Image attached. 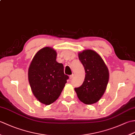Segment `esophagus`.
Wrapping results in <instances>:
<instances>
[{
    "label": "esophagus",
    "mask_w": 135,
    "mask_h": 135,
    "mask_svg": "<svg viewBox=\"0 0 135 135\" xmlns=\"http://www.w3.org/2000/svg\"><path fill=\"white\" fill-rule=\"evenodd\" d=\"M74 74H72V75H70V79H73V78H74Z\"/></svg>",
    "instance_id": "1"
}]
</instances>
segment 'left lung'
<instances>
[{
	"label": "left lung",
	"mask_w": 135,
	"mask_h": 135,
	"mask_svg": "<svg viewBox=\"0 0 135 135\" xmlns=\"http://www.w3.org/2000/svg\"><path fill=\"white\" fill-rule=\"evenodd\" d=\"M84 65L85 77L82 85L75 88L78 99L86 104L97 102L104 93L109 79L107 66L98 53L92 50H85L78 54Z\"/></svg>",
	"instance_id": "8db88e82"
}]
</instances>
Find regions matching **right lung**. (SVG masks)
Listing matches in <instances>:
<instances>
[{
  "mask_svg": "<svg viewBox=\"0 0 135 135\" xmlns=\"http://www.w3.org/2000/svg\"><path fill=\"white\" fill-rule=\"evenodd\" d=\"M57 53L50 47L36 53L28 69V81L33 95L39 101L49 105L59 98L69 78L64 66L56 61Z\"/></svg>",
  "mask_w": 135,
  "mask_h": 135,
  "instance_id": "1",
  "label": "right lung"
}]
</instances>
